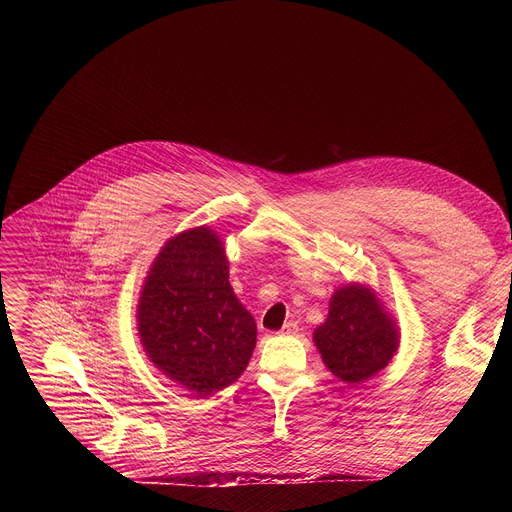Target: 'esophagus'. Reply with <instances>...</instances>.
Returning a JSON list of instances; mask_svg holds the SVG:
<instances>
[{
  "label": "esophagus",
  "mask_w": 512,
  "mask_h": 512,
  "mask_svg": "<svg viewBox=\"0 0 512 512\" xmlns=\"http://www.w3.org/2000/svg\"><path fill=\"white\" fill-rule=\"evenodd\" d=\"M297 332H299V324H297V321H288V324H284V328L280 330L282 336H294Z\"/></svg>",
  "instance_id": "1"
}]
</instances>
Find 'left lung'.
<instances>
[{
	"mask_svg": "<svg viewBox=\"0 0 512 512\" xmlns=\"http://www.w3.org/2000/svg\"><path fill=\"white\" fill-rule=\"evenodd\" d=\"M313 342L338 380L359 386L392 361L400 334L378 294L353 282L332 294L328 317L313 332Z\"/></svg>",
	"mask_w": 512,
	"mask_h": 512,
	"instance_id": "left-lung-1",
	"label": "left lung"
}]
</instances>
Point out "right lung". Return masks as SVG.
Returning <instances> with one entry per match:
<instances>
[{"instance_id":"add662e5","label":"right lung","mask_w":512,"mask_h":512,"mask_svg":"<svg viewBox=\"0 0 512 512\" xmlns=\"http://www.w3.org/2000/svg\"><path fill=\"white\" fill-rule=\"evenodd\" d=\"M228 276L218 232L184 230L161 247L137 307L149 361L199 398L234 384L257 340L255 319L238 303Z\"/></svg>"}]
</instances>
